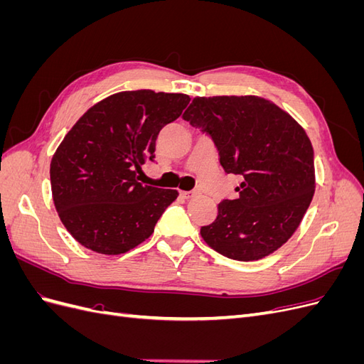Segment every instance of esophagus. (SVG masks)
<instances>
[{"instance_id":"esophagus-1","label":"esophagus","mask_w":364,"mask_h":364,"mask_svg":"<svg viewBox=\"0 0 364 364\" xmlns=\"http://www.w3.org/2000/svg\"><path fill=\"white\" fill-rule=\"evenodd\" d=\"M196 194H197L196 190H193V191H181V196L183 197V199H193Z\"/></svg>"}]
</instances>
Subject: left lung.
<instances>
[{
  "label": "left lung",
  "mask_w": 364,
  "mask_h": 364,
  "mask_svg": "<svg viewBox=\"0 0 364 364\" xmlns=\"http://www.w3.org/2000/svg\"><path fill=\"white\" fill-rule=\"evenodd\" d=\"M182 118L213 138L226 173L240 174L238 199L218 203L200 228L205 243L237 261L270 255L294 234L311 203V141L279 106L257 95L196 97Z\"/></svg>",
  "instance_id": "1"
}]
</instances>
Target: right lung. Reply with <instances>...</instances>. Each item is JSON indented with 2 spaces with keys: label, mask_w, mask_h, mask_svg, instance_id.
Masks as SVG:
<instances>
[{
  "label": "right lung",
  "mask_w": 364,
  "mask_h": 364,
  "mask_svg": "<svg viewBox=\"0 0 364 364\" xmlns=\"http://www.w3.org/2000/svg\"><path fill=\"white\" fill-rule=\"evenodd\" d=\"M188 103L186 94L117 92L65 135L50 164L51 193L63 226L82 246L119 255L153 234L178 191L142 185L136 174L155 158L162 127Z\"/></svg>",
  "instance_id": "add662e5"
}]
</instances>
